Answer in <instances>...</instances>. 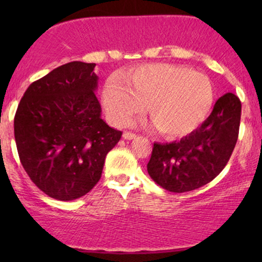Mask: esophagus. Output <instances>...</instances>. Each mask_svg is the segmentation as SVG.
<instances>
[{"label":"esophagus","instance_id":"obj_1","mask_svg":"<svg viewBox=\"0 0 262 262\" xmlns=\"http://www.w3.org/2000/svg\"><path fill=\"white\" fill-rule=\"evenodd\" d=\"M123 138L126 139V141H131V139H135L136 138V135L132 134V132L125 131L124 134H123Z\"/></svg>","mask_w":262,"mask_h":262}]
</instances>
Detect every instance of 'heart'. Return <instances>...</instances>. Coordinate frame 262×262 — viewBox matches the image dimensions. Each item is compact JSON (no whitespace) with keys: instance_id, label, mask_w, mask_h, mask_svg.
Masks as SVG:
<instances>
[{"instance_id":"1","label":"heart","mask_w":262,"mask_h":262,"mask_svg":"<svg viewBox=\"0 0 262 262\" xmlns=\"http://www.w3.org/2000/svg\"><path fill=\"white\" fill-rule=\"evenodd\" d=\"M110 119L126 125L148 103L151 120L167 137H184L200 126L213 101L211 82L187 67L144 64L125 78L111 77L102 92Z\"/></svg>"}]
</instances>
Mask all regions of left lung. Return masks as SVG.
Wrapping results in <instances>:
<instances>
[{"mask_svg":"<svg viewBox=\"0 0 262 262\" xmlns=\"http://www.w3.org/2000/svg\"><path fill=\"white\" fill-rule=\"evenodd\" d=\"M241 101L232 93L221 96L209 118L179 142L155 143L148 173L169 192L184 193L212 181L227 166L238 137Z\"/></svg>","mask_w":262,"mask_h":262,"instance_id":"obj_1","label":"left lung"}]
</instances>
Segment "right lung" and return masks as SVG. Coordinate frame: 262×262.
Returning a JSON list of instances; mask_svg holds the SVG:
<instances>
[{
  "mask_svg": "<svg viewBox=\"0 0 262 262\" xmlns=\"http://www.w3.org/2000/svg\"><path fill=\"white\" fill-rule=\"evenodd\" d=\"M95 66L70 62L33 82L14 118L24 169L39 189L62 202L98 184L106 155L121 137L101 118Z\"/></svg>",
  "mask_w": 262,
  "mask_h": 262,
  "instance_id": "obj_1",
  "label": "right lung"
}]
</instances>
